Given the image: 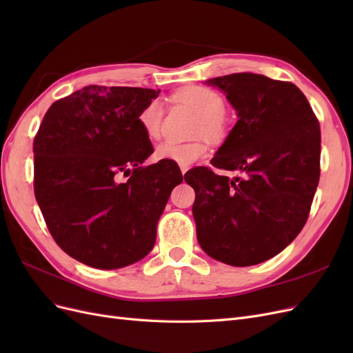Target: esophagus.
I'll use <instances>...</instances> for the list:
<instances>
[{
    "mask_svg": "<svg viewBox=\"0 0 353 353\" xmlns=\"http://www.w3.org/2000/svg\"><path fill=\"white\" fill-rule=\"evenodd\" d=\"M187 170H188L187 166H181V172H183V175L187 172Z\"/></svg>",
    "mask_w": 353,
    "mask_h": 353,
    "instance_id": "1",
    "label": "esophagus"
}]
</instances>
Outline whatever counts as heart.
<instances>
[{"label":"heart","mask_w":353,"mask_h":353,"mask_svg":"<svg viewBox=\"0 0 353 353\" xmlns=\"http://www.w3.org/2000/svg\"><path fill=\"white\" fill-rule=\"evenodd\" d=\"M176 99L184 104L190 105L199 116V131L208 137H219L223 131V113L227 104L222 95L208 87L193 85V87L183 88L176 92ZM162 119H163V104L160 100H150L138 114L143 131L147 137L159 138L162 134ZM208 153L206 144L197 143H176L163 141L156 148V157L160 160L176 163L179 166H190L199 159L205 157Z\"/></svg>","instance_id":"obj_1"}]
</instances>
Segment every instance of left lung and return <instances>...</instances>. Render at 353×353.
Returning <instances> with one entry per match:
<instances>
[{"label": "left lung", "mask_w": 353, "mask_h": 353, "mask_svg": "<svg viewBox=\"0 0 353 353\" xmlns=\"http://www.w3.org/2000/svg\"><path fill=\"white\" fill-rule=\"evenodd\" d=\"M239 121L210 163L244 178L197 166L194 188L200 248L232 266H250L284 250L306 223L319 181L321 131L309 101L292 82L243 72L212 78Z\"/></svg>", "instance_id": "8db88e82"}]
</instances>
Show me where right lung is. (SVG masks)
Masks as SVG:
<instances>
[{"label": "right lung", "instance_id": "obj_1", "mask_svg": "<svg viewBox=\"0 0 353 353\" xmlns=\"http://www.w3.org/2000/svg\"><path fill=\"white\" fill-rule=\"evenodd\" d=\"M159 92L83 87L51 104L34 140L35 197L48 231L92 268L145 258L168 199L183 183L176 163L144 165L153 145L138 114Z\"/></svg>", "mask_w": 353, "mask_h": 353}]
</instances>
